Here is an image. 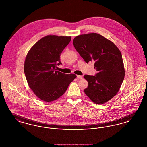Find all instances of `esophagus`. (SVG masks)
Wrapping results in <instances>:
<instances>
[{"mask_svg":"<svg viewBox=\"0 0 147 147\" xmlns=\"http://www.w3.org/2000/svg\"><path fill=\"white\" fill-rule=\"evenodd\" d=\"M77 77L78 78V79H81L83 78V76H79V75H78Z\"/></svg>","mask_w":147,"mask_h":147,"instance_id":"esophagus-1","label":"esophagus"}]
</instances>
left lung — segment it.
Returning <instances> with one entry per match:
<instances>
[{
    "label": "left lung",
    "mask_w": 147,
    "mask_h": 147,
    "mask_svg": "<svg viewBox=\"0 0 147 147\" xmlns=\"http://www.w3.org/2000/svg\"><path fill=\"white\" fill-rule=\"evenodd\" d=\"M73 45L87 63L94 61L95 76L85 75L88 86L85 94L92 102L102 104L119 92L125 78V68L119 49L111 41L96 33L79 35Z\"/></svg>",
    "instance_id": "8db88e82"
}]
</instances>
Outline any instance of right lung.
<instances>
[{
	"mask_svg": "<svg viewBox=\"0 0 147 147\" xmlns=\"http://www.w3.org/2000/svg\"><path fill=\"white\" fill-rule=\"evenodd\" d=\"M70 36L48 35L29 50L24 63V73L30 89L45 102L60 98L77 76L57 71L61 64L60 56L69 44Z\"/></svg>",
	"mask_w": 147,
	"mask_h": 147,
	"instance_id": "right-lung-1",
	"label": "right lung"
}]
</instances>
